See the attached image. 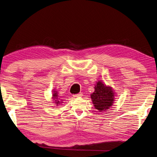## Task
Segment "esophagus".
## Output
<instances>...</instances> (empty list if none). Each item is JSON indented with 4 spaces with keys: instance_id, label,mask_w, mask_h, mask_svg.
<instances>
[{
    "instance_id": "obj_1",
    "label": "esophagus",
    "mask_w": 157,
    "mask_h": 157,
    "mask_svg": "<svg viewBox=\"0 0 157 157\" xmlns=\"http://www.w3.org/2000/svg\"><path fill=\"white\" fill-rule=\"evenodd\" d=\"M82 94L81 93H80L76 94V95H73V97H82Z\"/></svg>"
}]
</instances>
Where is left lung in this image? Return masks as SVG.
Returning <instances> with one entry per match:
<instances>
[{
    "instance_id": "8db88e82",
    "label": "left lung",
    "mask_w": 157,
    "mask_h": 157,
    "mask_svg": "<svg viewBox=\"0 0 157 157\" xmlns=\"http://www.w3.org/2000/svg\"><path fill=\"white\" fill-rule=\"evenodd\" d=\"M95 91L90 94L93 105L99 112H104L108 111L116 99V95L112 87L106 85L102 81L96 82Z\"/></svg>"
}]
</instances>
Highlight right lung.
<instances>
[{
    "instance_id": "right-lung-1",
    "label": "right lung",
    "mask_w": 157,
    "mask_h": 157,
    "mask_svg": "<svg viewBox=\"0 0 157 157\" xmlns=\"http://www.w3.org/2000/svg\"><path fill=\"white\" fill-rule=\"evenodd\" d=\"M52 100H53V102L55 103L54 105H56V106L62 105V101L60 100V96H59V94H58V91H56V90H54L53 92H52Z\"/></svg>"
}]
</instances>
